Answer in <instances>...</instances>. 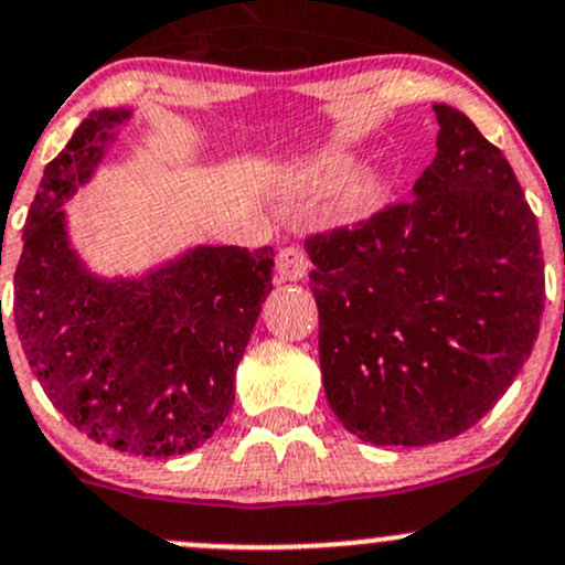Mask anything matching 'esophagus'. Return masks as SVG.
<instances>
[{
    "label": "esophagus",
    "instance_id": "34e87169",
    "mask_svg": "<svg viewBox=\"0 0 565 565\" xmlns=\"http://www.w3.org/2000/svg\"><path fill=\"white\" fill-rule=\"evenodd\" d=\"M309 273V256L300 246H287L278 250V276L281 281H300Z\"/></svg>",
    "mask_w": 565,
    "mask_h": 565
}]
</instances>
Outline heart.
I'll return each mask as SVG.
<instances>
[{"mask_svg": "<svg viewBox=\"0 0 565 565\" xmlns=\"http://www.w3.org/2000/svg\"><path fill=\"white\" fill-rule=\"evenodd\" d=\"M347 167H350V156H344V152H328V156L317 158V161L306 169L303 180L306 182L333 180V177H339ZM377 191H380L377 177L374 174L358 177L355 182L347 185L344 196H341V207H344L347 213H358V210H363L374 196H377Z\"/></svg>", "mask_w": 565, "mask_h": 565, "instance_id": "1", "label": "heart"}]
</instances>
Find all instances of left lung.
Returning a JSON list of instances; mask_svg holds the SVG:
<instances>
[{
    "instance_id": "left-lung-1",
    "label": "left lung",
    "mask_w": 565,
    "mask_h": 565,
    "mask_svg": "<svg viewBox=\"0 0 565 565\" xmlns=\"http://www.w3.org/2000/svg\"><path fill=\"white\" fill-rule=\"evenodd\" d=\"M413 199L306 237L324 396L374 446L470 429L527 363L544 311L535 215L503 152L446 104Z\"/></svg>"
}]
</instances>
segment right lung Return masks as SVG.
<instances>
[{
    "label": "right lung",
    "mask_w": 565,
    "mask_h": 565,
    "mask_svg": "<svg viewBox=\"0 0 565 565\" xmlns=\"http://www.w3.org/2000/svg\"><path fill=\"white\" fill-rule=\"evenodd\" d=\"M128 111H93L45 167L15 265L13 319L45 396L78 431L134 457L188 454L235 402V372L273 289V248L207 246L141 281L76 259L60 204Z\"/></svg>",
    "instance_id": "add662e5"
}]
</instances>
